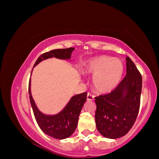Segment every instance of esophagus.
I'll return each instance as SVG.
<instances>
[{"instance_id": "obj_1", "label": "esophagus", "mask_w": 159, "mask_h": 159, "mask_svg": "<svg viewBox=\"0 0 159 159\" xmlns=\"http://www.w3.org/2000/svg\"><path fill=\"white\" fill-rule=\"evenodd\" d=\"M93 99H94V96L91 93H88L87 96V100H88V101H92V100Z\"/></svg>"}]
</instances>
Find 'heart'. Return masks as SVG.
I'll return each mask as SVG.
<instances>
[{"label": "heart", "mask_w": 159, "mask_h": 159, "mask_svg": "<svg viewBox=\"0 0 159 159\" xmlns=\"http://www.w3.org/2000/svg\"><path fill=\"white\" fill-rule=\"evenodd\" d=\"M124 65L120 60L112 57L100 56L87 62L84 72L93 78V88L98 93L112 91L121 81Z\"/></svg>", "instance_id": "1"}]
</instances>
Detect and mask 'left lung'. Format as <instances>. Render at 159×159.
<instances>
[{
  "label": "left lung",
  "instance_id": "8db88e82",
  "mask_svg": "<svg viewBox=\"0 0 159 159\" xmlns=\"http://www.w3.org/2000/svg\"><path fill=\"white\" fill-rule=\"evenodd\" d=\"M142 76L133 61L126 57V75L110 93L95 97L96 128L102 135L116 139L129 132L140 109Z\"/></svg>",
  "mask_w": 159,
  "mask_h": 159
}]
</instances>
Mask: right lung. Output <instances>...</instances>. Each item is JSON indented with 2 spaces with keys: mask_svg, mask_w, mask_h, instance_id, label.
<instances>
[{
  "mask_svg": "<svg viewBox=\"0 0 159 159\" xmlns=\"http://www.w3.org/2000/svg\"><path fill=\"white\" fill-rule=\"evenodd\" d=\"M74 49V48L54 49L45 52L39 57L34 66L43 60L51 57H56L58 59H70L71 54ZM28 91L30 104L36 123L43 132L48 136L59 140L65 139L73 134L77 128L80 113L84 106V104L87 100V93L84 92L74 96L63 111L59 114L50 116L40 112L36 107L30 91V78L29 81Z\"/></svg>",
  "mask_w": 159,
  "mask_h": 159,
  "instance_id": "1",
  "label": "right lung"
}]
</instances>
